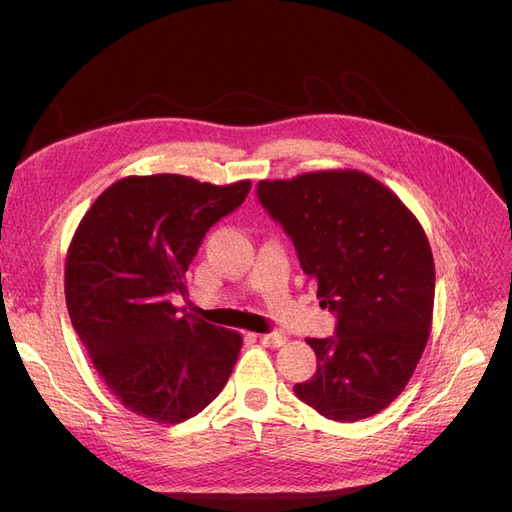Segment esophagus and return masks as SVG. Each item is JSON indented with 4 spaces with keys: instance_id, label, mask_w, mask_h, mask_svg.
Listing matches in <instances>:
<instances>
[{
    "instance_id": "34e87169",
    "label": "esophagus",
    "mask_w": 512,
    "mask_h": 512,
    "mask_svg": "<svg viewBox=\"0 0 512 512\" xmlns=\"http://www.w3.org/2000/svg\"><path fill=\"white\" fill-rule=\"evenodd\" d=\"M258 339L267 348H282L288 342V337L284 333H262V335H258Z\"/></svg>"
}]
</instances>
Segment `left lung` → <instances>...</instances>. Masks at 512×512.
<instances>
[{
	"label": "left lung",
	"mask_w": 512,
	"mask_h": 512,
	"mask_svg": "<svg viewBox=\"0 0 512 512\" xmlns=\"http://www.w3.org/2000/svg\"><path fill=\"white\" fill-rule=\"evenodd\" d=\"M258 198L337 314L335 337H307L318 367L294 393L331 421L378 414L406 389L431 331L436 267L421 222L352 168L262 179Z\"/></svg>",
	"instance_id": "8db88e82"
}]
</instances>
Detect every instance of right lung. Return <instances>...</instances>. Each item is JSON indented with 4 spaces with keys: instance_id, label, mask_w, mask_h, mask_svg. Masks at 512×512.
Instances as JSON below:
<instances>
[{
    "instance_id": "add662e5",
    "label": "right lung",
    "mask_w": 512,
    "mask_h": 512,
    "mask_svg": "<svg viewBox=\"0 0 512 512\" xmlns=\"http://www.w3.org/2000/svg\"><path fill=\"white\" fill-rule=\"evenodd\" d=\"M250 185L123 177L76 228L64 275L68 314L100 378L130 412L183 423L230 378L243 337L179 316L173 297L188 292L185 271L205 232L243 203Z\"/></svg>"
}]
</instances>
